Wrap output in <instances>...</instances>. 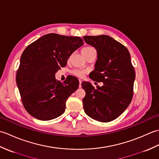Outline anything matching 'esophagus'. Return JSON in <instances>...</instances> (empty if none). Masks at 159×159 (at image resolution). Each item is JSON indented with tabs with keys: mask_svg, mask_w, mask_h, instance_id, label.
Segmentation results:
<instances>
[{
	"mask_svg": "<svg viewBox=\"0 0 159 159\" xmlns=\"http://www.w3.org/2000/svg\"><path fill=\"white\" fill-rule=\"evenodd\" d=\"M81 83H82V80L79 79V87H81Z\"/></svg>",
	"mask_w": 159,
	"mask_h": 159,
	"instance_id": "1",
	"label": "esophagus"
}]
</instances>
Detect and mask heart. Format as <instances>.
<instances>
[{"instance_id": "heart-1", "label": "heart", "mask_w": 159, "mask_h": 159, "mask_svg": "<svg viewBox=\"0 0 159 159\" xmlns=\"http://www.w3.org/2000/svg\"><path fill=\"white\" fill-rule=\"evenodd\" d=\"M94 50L92 47H90V46H87V47H85V48H83L82 49V51H89V50ZM72 74L74 75H75L78 77H83L84 75H85V70H79V69H76V70H74L72 71Z\"/></svg>"}]
</instances>
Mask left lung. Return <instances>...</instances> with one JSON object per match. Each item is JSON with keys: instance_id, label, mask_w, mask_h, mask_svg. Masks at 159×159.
I'll return each mask as SVG.
<instances>
[{"instance_id": "8db88e82", "label": "left lung", "mask_w": 159, "mask_h": 159, "mask_svg": "<svg viewBox=\"0 0 159 159\" xmlns=\"http://www.w3.org/2000/svg\"><path fill=\"white\" fill-rule=\"evenodd\" d=\"M83 39L97 50L95 69L89 78L104 84L95 89L89 82L82 83L86 92L83 99L84 111L93 120L109 122L119 117L133 98L135 72L130 53L108 35L84 36Z\"/></svg>"}]
</instances>
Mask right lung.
I'll use <instances>...</instances> for the list:
<instances>
[{
	"instance_id": "obj_1",
	"label": "right lung",
	"mask_w": 159,
	"mask_h": 159,
	"mask_svg": "<svg viewBox=\"0 0 159 159\" xmlns=\"http://www.w3.org/2000/svg\"><path fill=\"white\" fill-rule=\"evenodd\" d=\"M83 43L79 37L49 33L24 50L16 83L23 106L31 116L48 121L64 113L66 100L78 89L79 82L70 76L61 83L56 79L55 74Z\"/></svg>"
}]
</instances>
